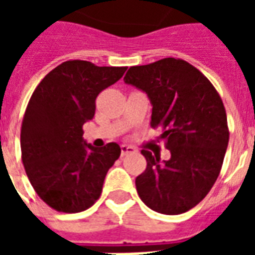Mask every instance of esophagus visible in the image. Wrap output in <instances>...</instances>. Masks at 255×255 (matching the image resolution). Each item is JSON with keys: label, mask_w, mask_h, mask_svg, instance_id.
Listing matches in <instances>:
<instances>
[{"label": "esophagus", "mask_w": 255, "mask_h": 255, "mask_svg": "<svg viewBox=\"0 0 255 255\" xmlns=\"http://www.w3.org/2000/svg\"><path fill=\"white\" fill-rule=\"evenodd\" d=\"M129 153H135V149L132 146H127V144H122V155H127Z\"/></svg>", "instance_id": "34e87169"}]
</instances>
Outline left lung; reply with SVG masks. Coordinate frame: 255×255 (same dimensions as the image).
Here are the masks:
<instances>
[{"label":"left lung","instance_id":"1","mask_svg":"<svg viewBox=\"0 0 255 255\" xmlns=\"http://www.w3.org/2000/svg\"><path fill=\"white\" fill-rule=\"evenodd\" d=\"M124 82L144 91L153 105L151 128L171 158L142 150L146 169L135 179L140 199L162 214H182L208 195L217 180L230 140L221 97L199 69L182 58L131 67Z\"/></svg>","mask_w":255,"mask_h":255}]
</instances>
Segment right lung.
I'll list each match as a JSON object with an SVG mask.
<instances>
[{
    "label": "right lung",
    "mask_w": 255,
    "mask_h": 255,
    "mask_svg": "<svg viewBox=\"0 0 255 255\" xmlns=\"http://www.w3.org/2000/svg\"><path fill=\"white\" fill-rule=\"evenodd\" d=\"M126 69L69 60L47 73L31 95L20 132L21 161L38 197L57 212L93 206L120 157L115 142L101 149L86 143L83 124L94 117L98 94Z\"/></svg>",
    "instance_id": "right-lung-1"
}]
</instances>
